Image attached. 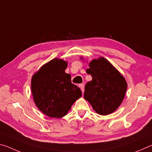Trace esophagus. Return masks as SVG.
<instances>
[{"label": "esophagus", "mask_w": 152, "mask_h": 152, "mask_svg": "<svg viewBox=\"0 0 152 152\" xmlns=\"http://www.w3.org/2000/svg\"><path fill=\"white\" fill-rule=\"evenodd\" d=\"M79 87H80V90H81V91H82V93H84V85H83V84H79Z\"/></svg>", "instance_id": "esophagus-1"}]
</instances>
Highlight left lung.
Wrapping results in <instances>:
<instances>
[{
    "label": "left lung",
    "mask_w": 152,
    "mask_h": 152,
    "mask_svg": "<svg viewBox=\"0 0 152 152\" xmlns=\"http://www.w3.org/2000/svg\"><path fill=\"white\" fill-rule=\"evenodd\" d=\"M88 65L86 73L91 74L92 79L86 84L84 98L98 114L113 113L125 98L127 88L126 80L104 58L94 59Z\"/></svg>",
    "instance_id": "left-lung-1"
}]
</instances>
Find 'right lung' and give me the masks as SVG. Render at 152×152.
Here are the masks:
<instances>
[{"label":"right lung","instance_id":"right-lung-1","mask_svg":"<svg viewBox=\"0 0 152 152\" xmlns=\"http://www.w3.org/2000/svg\"><path fill=\"white\" fill-rule=\"evenodd\" d=\"M68 62L54 58L43 65L31 78L33 101L41 111L51 118L68 114L72 105L82 96L78 86L65 72Z\"/></svg>","mask_w":152,"mask_h":152}]
</instances>
